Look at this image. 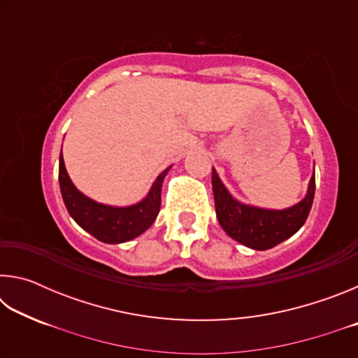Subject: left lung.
<instances>
[{
	"label": "left lung",
	"mask_w": 358,
	"mask_h": 358,
	"mask_svg": "<svg viewBox=\"0 0 358 358\" xmlns=\"http://www.w3.org/2000/svg\"><path fill=\"white\" fill-rule=\"evenodd\" d=\"M216 216L230 238L251 250H270L299 230L305 224L314 201L316 175H313L308 192L301 202L286 210H266L245 205L230 196L213 169L211 173Z\"/></svg>",
	"instance_id": "obj_1"
}]
</instances>
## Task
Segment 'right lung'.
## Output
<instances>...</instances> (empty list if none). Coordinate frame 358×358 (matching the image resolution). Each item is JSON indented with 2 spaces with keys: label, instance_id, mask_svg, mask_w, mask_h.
I'll return each mask as SVG.
<instances>
[{
  "label": "right lung",
  "instance_id": "obj_1",
  "mask_svg": "<svg viewBox=\"0 0 358 358\" xmlns=\"http://www.w3.org/2000/svg\"><path fill=\"white\" fill-rule=\"evenodd\" d=\"M169 169L171 167L159 173L143 201L129 207H110V205L92 201L72 185L66 172L63 153H59V189H62L66 208L78 226L104 243H124L138 237L155 222L161 208L162 181Z\"/></svg>",
  "mask_w": 358,
  "mask_h": 358
}]
</instances>
